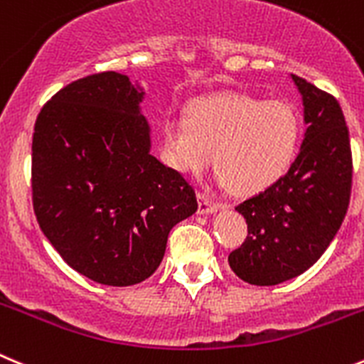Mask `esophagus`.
Returning <instances> with one entry per match:
<instances>
[{
	"instance_id": "obj_1",
	"label": "esophagus",
	"mask_w": 364,
	"mask_h": 364,
	"mask_svg": "<svg viewBox=\"0 0 364 364\" xmlns=\"http://www.w3.org/2000/svg\"><path fill=\"white\" fill-rule=\"evenodd\" d=\"M218 203L213 198L205 195V193H198V213L200 214H210L218 210Z\"/></svg>"
}]
</instances>
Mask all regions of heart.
Listing matches in <instances>:
<instances>
[{"instance_id":"obj_1","label":"heart","mask_w":364,"mask_h":364,"mask_svg":"<svg viewBox=\"0 0 364 364\" xmlns=\"http://www.w3.org/2000/svg\"><path fill=\"white\" fill-rule=\"evenodd\" d=\"M300 143V119L284 102L240 92L195 100L188 117L164 124V150L180 173H202L213 164L221 182L240 195L269 188L288 171Z\"/></svg>"}]
</instances>
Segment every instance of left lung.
Returning <instances> with one entry per match:
<instances>
[{"label":"left lung","instance_id":"left-lung-1","mask_svg":"<svg viewBox=\"0 0 364 364\" xmlns=\"http://www.w3.org/2000/svg\"><path fill=\"white\" fill-rule=\"evenodd\" d=\"M291 78L307 123L300 154L286 175L236 207L248 234L228 264L255 286H275L311 268L340 230L350 202L352 150L343 110L332 95Z\"/></svg>","mask_w":364,"mask_h":364}]
</instances>
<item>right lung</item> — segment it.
Instances as JSON below:
<instances>
[{
	"mask_svg": "<svg viewBox=\"0 0 364 364\" xmlns=\"http://www.w3.org/2000/svg\"><path fill=\"white\" fill-rule=\"evenodd\" d=\"M143 91L96 73L44 103L32 141V202L60 257L95 282L132 286L161 264L168 234L198 209L193 186L150 154Z\"/></svg>",
	"mask_w": 364,
	"mask_h": 364,
	"instance_id": "obj_1",
	"label": "right lung"
}]
</instances>
